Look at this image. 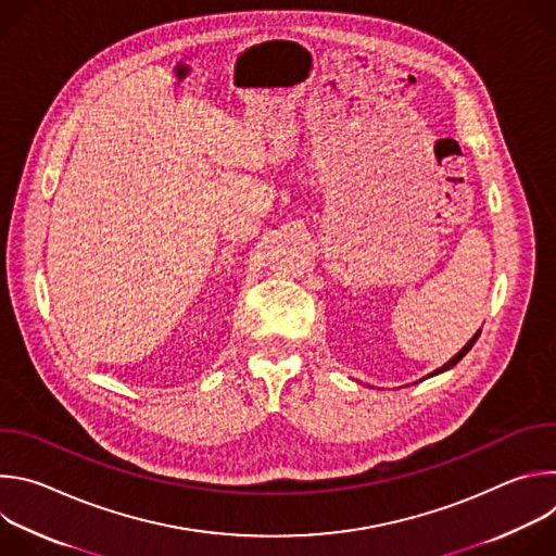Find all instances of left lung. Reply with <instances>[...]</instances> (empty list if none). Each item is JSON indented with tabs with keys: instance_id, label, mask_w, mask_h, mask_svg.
I'll return each mask as SVG.
<instances>
[{
	"instance_id": "8db88e82",
	"label": "left lung",
	"mask_w": 556,
	"mask_h": 556,
	"mask_svg": "<svg viewBox=\"0 0 556 556\" xmlns=\"http://www.w3.org/2000/svg\"><path fill=\"white\" fill-rule=\"evenodd\" d=\"M478 339H480V332L475 334V337H472V339H470V341H468V343H466V345H464V348H462V350H459V352H457V354H455V356H453V358H451L446 365H442L440 369H435L431 376H435V374H440V371H444V369H451L453 365H457V363H459V361H462V358L468 354V350L475 345V341H478Z\"/></svg>"
}]
</instances>
